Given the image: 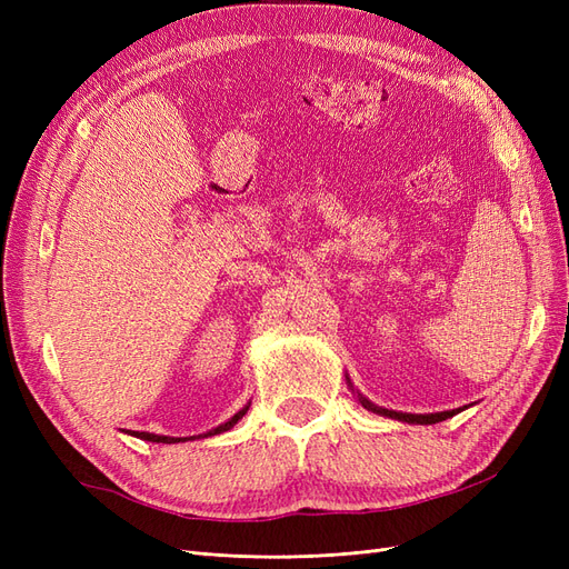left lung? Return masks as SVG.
I'll return each mask as SVG.
<instances>
[{"label":"left lung","mask_w":569,"mask_h":569,"mask_svg":"<svg viewBox=\"0 0 569 569\" xmlns=\"http://www.w3.org/2000/svg\"><path fill=\"white\" fill-rule=\"evenodd\" d=\"M347 380H349V377H347ZM349 387H351V382H349ZM358 401H360V406H363V408L377 412V416L393 418V420H401V422H408V425H435V422H441L446 418H453L456 412H460V408L443 410V412H425V416H418V412H399V410H389V408H382V406H375L372 401L366 399L363 393H358Z\"/></svg>","instance_id":"left-lung-1"}]
</instances>
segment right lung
<instances>
[{
    "mask_svg": "<svg viewBox=\"0 0 569 569\" xmlns=\"http://www.w3.org/2000/svg\"><path fill=\"white\" fill-rule=\"evenodd\" d=\"M247 410H249V406H244L242 410L234 412V416H232L228 422H222V425H218L216 429H211V432L199 435V437H161V435H149V432H134V437H137V439H144V441H153V443H178V441H187V439L213 437V435H222V432H228V429H232L239 420H242V418L247 416Z\"/></svg>",
    "mask_w": 569,
    "mask_h": 569,
    "instance_id": "add662e5",
    "label": "right lung"
}]
</instances>
